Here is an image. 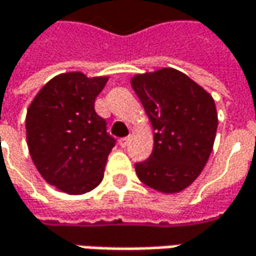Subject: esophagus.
<instances>
[{
    "label": "esophagus",
    "instance_id": "obj_1",
    "mask_svg": "<svg viewBox=\"0 0 256 256\" xmlns=\"http://www.w3.org/2000/svg\"><path fill=\"white\" fill-rule=\"evenodd\" d=\"M118 144H120V146H122V148H126L128 144V138H122V139L118 140Z\"/></svg>",
    "mask_w": 256,
    "mask_h": 256
}]
</instances>
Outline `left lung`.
<instances>
[{
	"mask_svg": "<svg viewBox=\"0 0 256 256\" xmlns=\"http://www.w3.org/2000/svg\"><path fill=\"white\" fill-rule=\"evenodd\" d=\"M132 88L155 130L148 160L136 162L142 183L164 194L188 188L205 167L218 126L212 96L174 68L138 74Z\"/></svg>",
	"mask_w": 256,
	"mask_h": 256,
	"instance_id": "left-lung-1",
	"label": "left lung"
}]
</instances>
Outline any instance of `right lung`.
Instances as JSON below:
<instances>
[{"instance_id": "1", "label": "right lung", "mask_w": 256, "mask_h": 256, "mask_svg": "<svg viewBox=\"0 0 256 256\" xmlns=\"http://www.w3.org/2000/svg\"><path fill=\"white\" fill-rule=\"evenodd\" d=\"M106 78L66 73L50 80L26 116L30 156L42 177L60 190L82 195L96 188L116 139L95 111Z\"/></svg>"}]
</instances>
